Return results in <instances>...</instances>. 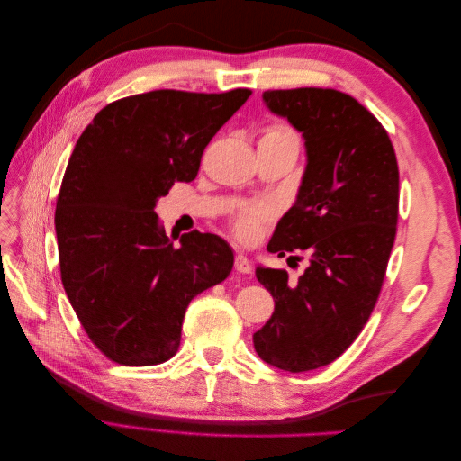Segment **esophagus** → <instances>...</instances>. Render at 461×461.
<instances>
[{
    "mask_svg": "<svg viewBox=\"0 0 461 461\" xmlns=\"http://www.w3.org/2000/svg\"><path fill=\"white\" fill-rule=\"evenodd\" d=\"M234 269L239 271V273H242V275H248L249 271H252V267H249V261H248V258H246L244 254L236 256V259H234Z\"/></svg>",
    "mask_w": 461,
    "mask_h": 461,
    "instance_id": "1",
    "label": "esophagus"
}]
</instances>
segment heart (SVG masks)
I'll list each match as a JSON object with an SVG mask.
<instances>
[{
	"label": "heart",
	"mask_w": 461,
	"mask_h": 461,
	"mask_svg": "<svg viewBox=\"0 0 461 461\" xmlns=\"http://www.w3.org/2000/svg\"><path fill=\"white\" fill-rule=\"evenodd\" d=\"M259 144L286 146V148H292L298 151L300 149V136L294 129L290 127V124H286L283 121H273L263 127ZM273 213H275V209L271 205H265V203L242 207L240 212L232 217L230 229L240 240H254L261 229V222L269 221L273 217Z\"/></svg>",
	"instance_id": "obj_1"
}]
</instances>
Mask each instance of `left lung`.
<instances>
[{
  "label": "left lung",
  "instance_id": "obj_1",
  "mask_svg": "<svg viewBox=\"0 0 461 461\" xmlns=\"http://www.w3.org/2000/svg\"><path fill=\"white\" fill-rule=\"evenodd\" d=\"M263 102L302 132L308 153L298 198L267 249H305L310 265L298 281L256 269L275 312L254 346L269 366L302 373L340 357L379 300L396 236L398 161L383 124L344 92L267 90Z\"/></svg>",
  "mask_w": 461,
  "mask_h": 461
}]
</instances>
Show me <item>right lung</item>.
Returning a JSON list of instances; mask_svg holds the SVG:
<instances>
[{"mask_svg":"<svg viewBox=\"0 0 461 461\" xmlns=\"http://www.w3.org/2000/svg\"><path fill=\"white\" fill-rule=\"evenodd\" d=\"M249 95H129L78 138L55 207L61 281L88 339L115 364L171 359L192 298L230 275L234 256L221 236L194 230L175 246L156 203L196 178L205 146Z\"/></svg>","mask_w":461,"mask_h":461,"instance_id":"right-lung-1","label":"right lung"}]
</instances>
